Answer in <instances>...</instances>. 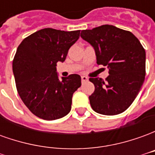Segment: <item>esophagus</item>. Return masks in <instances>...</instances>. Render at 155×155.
Listing matches in <instances>:
<instances>
[{"label":"esophagus","mask_w":155,"mask_h":155,"mask_svg":"<svg viewBox=\"0 0 155 155\" xmlns=\"http://www.w3.org/2000/svg\"><path fill=\"white\" fill-rule=\"evenodd\" d=\"M88 81V78L86 76H81V81H82V83L83 82H85V81Z\"/></svg>","instance_id":"obj_1"}]
</instances>
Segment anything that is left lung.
Listing matches in <instances>:
<instances>
[{
  "mask_svg": "<svg viewBox=\"0 0 155 155\" xmlns=\"http://www.w3.org/2000/svg\"><path fill=\"white\" fill-rule=\"evenodd\" d=\"M81 36L94 48L96 63L109 69L105 81L90 78L94 84L89 97L92 109L104 115L126 110L145 78V51L140 41L131 32L110 25L81 31Z\"/></svg>",
  "mask_w": 155,
  "mask_h": 155,
  "instance_id": "8db88e82",
  "label": "left lung"
}]
</instances>
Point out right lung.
<instances>
[{"instance_id": "obj_1", "label": "right lung", "mask_w": 155, "mask_h": 155, "mask_svg": "<svg viewBox=\"0 0 155 155\" xmlns=\"http://www.w3.org/2000/svg\"><path fill=\"white\" fill-rule=\"evenodd\" d=\"M80 32L42 29L24 39L17 48L12 63L16 89L25 106L41 119L57 120L71 111L81 78L73 74L60 80L56 64L64 62Z\"/></svg>"}]
</instances>
